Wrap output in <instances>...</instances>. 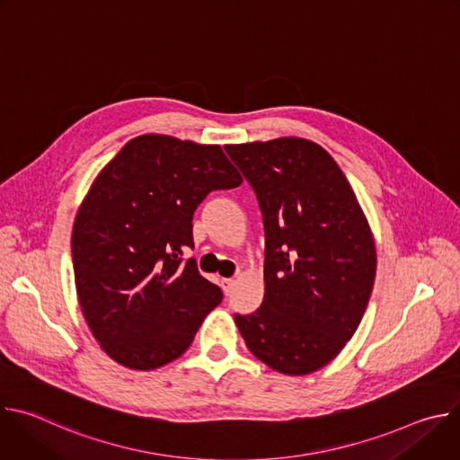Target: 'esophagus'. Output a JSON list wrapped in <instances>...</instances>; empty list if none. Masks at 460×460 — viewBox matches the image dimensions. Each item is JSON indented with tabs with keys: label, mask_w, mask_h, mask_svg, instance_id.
<instances>
[{
	"label": "esophagus",
	"mask_w": 460,
	"mask_h": 460,
	"mask_svg": "<svg viewBox=\"0 0 460 460\" xmlns=\"http://www.w3.org/2000/svg\"><path fill=\"white\" fill-rule=\"evenodd\" d=\"M220 286H222V289H224V293L226 295H229L231 291H233V286H234V280L233 279H222V282H220Z\"/></svg>",
	"instance_id": "34e87169"
}]
</instances>
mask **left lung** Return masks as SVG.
I'll use <instances>...</instances> for the list:
<instances>
[{"instance_id": "obj_1", "label": "left lung", "mask_w": 460, "mask_h": 460, "mask_svg": "<svg viewBox=\"0 0 460 460\" xmlns=\"http://www.w3.org/2000/svg\"><path fill=\"white\" fill-rule=\"evenodd\" d=\"M254 189L266 229V293L234 314L249 351L300 376L330 364L367 307L376 251L357 196L325 149L305 138L226 146Z\"/></svg>"}]
</instances>
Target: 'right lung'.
Returning a JSON list of instances; mask_svg holds the SVG:
<instances>
[{
	"instance_id": "right-lung-1",
	"label": "right lung",
	"mask_w": 460,
	"mask_h": 460,
	"mask_svg": "<svg viewBox=\"0 0 460 460\" xmlns=\"http://www.w3.org/2000/svg\"><path fill=\"white\" fill-rule=\"evenodd\" d=\"M242 183L220 146L142 135L100 171L73 227L75 282L100 348L118 364L149 371L187 351L222 302L181 252L192 215L215 189Z\"/></svg>"
}]
</instances>
